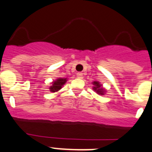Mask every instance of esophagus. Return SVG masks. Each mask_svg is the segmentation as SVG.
<instances>
[{
    "label": "esophagus",
    "mask_w": 152,
    "mask_h": 152,
    "mask_svg": "<svg viewBox=\"0 0 152 152\" xmlns=\"http://www.w3.org/2000/svg\"><path fill=\"white\" fill-rule=\"evenodd\" d=\"M76 75H77V77L78 78H80V79H81V78L83 77V74L82 72H78V73Z\"/></svg>",
    "instance_id": "obj_1"
}]
</instances>
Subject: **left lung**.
Returning <instances> with one entry per match:
<instances>
[{"instance_id":"8db88e82","label":"left lung","mask_w":152,"mask_h":152,"mask_svg":"<svg viewBox=\"0 0 152 152\" xmlns=\"http://www.w3.org/2000/svg\"><path fill=\"white\" fill-rule=\"evenodd\" d=\"M92 84L94 85V86H93V90L96 91V92L97 94L104 95V93L105 92V90L102 87V85L99 83V82L94 81L92 83Z\"/></svg>"}]
</instances>
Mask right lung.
Segmentation results:
<instances>
[{"instance_id":"obj_1","label":"right lung","mask_w":152,"mask_h":152,"mask_svg":"<svg viewBox=\"0 0 152 152\" xmlns=\"http://www.w3.org/2000/svg\"><path fill=\"white\" fill-rule=\"evenodd\" d=\"M67 79L66 78H58L57 80L53 81L50 86V91L53 92H58L62 88L64 84L66 83Z\"/></svg>"}]
</instances>
